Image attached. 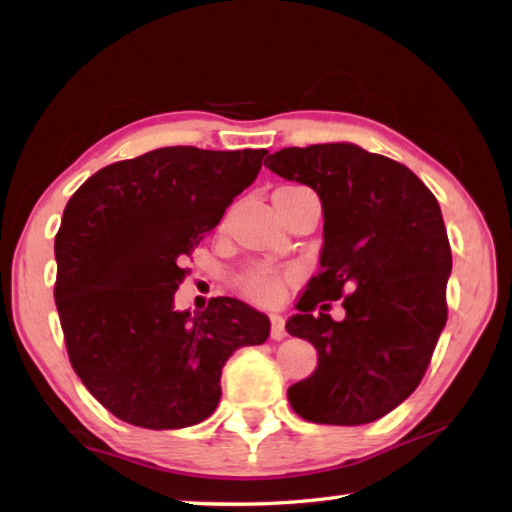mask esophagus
Here are the masks:
<instances>
[{
    "label": "esophagus",
    "mask_w": 512,
    "mask_h": 512,
    "mask_svg": "<svg viewBox=\"0 0 512 512\" xmlns=\"http://www.w3.org/2000/svg\"><path fill=\"white\" fill-rule=\"evenodd\" d=\"M287 336V329H284V318L282 316H271V339L282 341Z\"/></svg>",
    "instance_id": "34e87169"
}]
</instances>
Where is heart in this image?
Wrapping results in <instances>:
<instances>
[{
    "mask_svg": "<svg viewBox=\"0 0 512 512\" xmlns=\"http://www.w3.org/2000/svg\"><path fill=\"white\" fill-rule=\"evenodd\" d=\"M244 291L248 298H253L257 302H271L275 300L277 291H280V282L268 273H253L246 280Z\"/></svg>",
    "mask_w": 512,
    "mask_h": 512,
    "instance_id": "obj_1",
    "label": "heart"
}]
</instances>
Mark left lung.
Masks as SVG:
<instances>
[{
	"label": "left lung",
	"instance_id": "1",
	"mask_svg": "<svg viewBox=\"0 0 512 512\" xmlns=\"http://www.w3.org/2000/svg\"><path fill=\"white\" fill-rule=\"evenodd\" d=\"M264 164L314 189L323 205L320 271L287 332L318 352V366L287 397L318 424H368L400 406L427 370L447 323L452 250L440 205L404 164L357 144L282 149ZM344 298L346 318L326 314Z\"/></svg>",
	"mask_w": 512,
	"mask_h": 512
}]
</instances>
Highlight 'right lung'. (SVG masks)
I'll use <instances>...</instances> for the list:
<instances>
[{
	"mask_svg": "<svg viewBox=\"0 0 512 512\" xmlns=\"http://www.w3.org/2000/svg\"><path fill=\"white\" fill-rule=\"evenodd\" d=\"M266 149L164 146L108 164L69 198L56 235V307L85 388L144 429L203 422L221 400V370L262 345L271 320L237 298L178 311L180 262L257 178Z\"/></svg>",
	"mask_w": 512,
	"mask_h": 512,
	"instance_id": "obj_1",
	"label": "right lung"
}]
</instances>
